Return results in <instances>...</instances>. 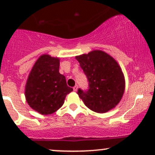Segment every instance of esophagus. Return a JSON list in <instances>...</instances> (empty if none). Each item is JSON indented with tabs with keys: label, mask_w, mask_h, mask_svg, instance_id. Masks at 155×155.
Listing matches in <instances>:
<instances>
[{
	"label": "esophagus",
	"mask_w": 155,
	"mask_h": 155,
	"mask_svg": "<svg viewBox=\"0 0 155 155\" xmlns=\"http://www.w3.org/2000/svg\"><path fill=\"white\" fill-rule=\"evenodd\" d=\"M73 89H74V91H77V90H78V86H77V85H75V86H74V88H73Z\"/></svg>",
	"instance_id": "34e87169"
}]
</instances>
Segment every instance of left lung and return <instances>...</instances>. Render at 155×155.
I'll return each instance as SVG.
<instances>
[{"label": "left lung", "instance_id": "1", "mask_svg": "<svg viewBox=\"0 0 155 155\" xmlns=\"http://www.w3.org/2000/svg\"><path fill=\"white\" fill-rule=\"evenodd\" d=\"M87 78L89 89L78 90L77 94L87 107L97 113H106L120 103L125 81L117 62L107 53L94 50L76 56Z\"/></svg>", "mask_w": 155, "mask_h": 155}]
</instances>
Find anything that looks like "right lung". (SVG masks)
<instances>
[{"instance_id": "obj_1", "label": "right lung", "mask_w": 155, "mask_h": 155, "mask_svg": "<svg viewBox=\"0 0 155 155\" xmlns=\"http://www.w3.org/2000/svg\"><path fill=\"white\" fill-rule=\"evenodd\" d=\"M60 59L41 55L33 65L25 86L28 105L44 115L51 114L63 106L65 97L73 91L59 72Z\"/></svg>"}]
</instances>
